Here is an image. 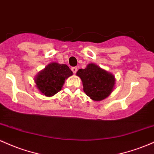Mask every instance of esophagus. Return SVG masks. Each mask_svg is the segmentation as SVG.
<instances>
[{"mask_svg":"<svg viewBox=\"0 0 154 154\" xmlns=\"http://www.w3.org/2000/svg\"><path fill=\"white\" fill-rule=\"evenodd\" d=\"M71 70H72V72H73V73L75 74V73H76V72H77V70H78V68H76V67H72V68H71Z\"/></svg>","mask_w":154,"mask_h":154,"instance_id":"obj_1","label":"esophagus"}]
</instances>
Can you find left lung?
Segmentation results:
<instances>
[{
	"label": "left lung",
	"mask_w": 154,
	"mask_h": 154,
	"mask_svg": "<svg viewBox=\"0 0 154 154\" xmlns=\"http://www.w3.org/2000/svg\"><path fill=\"white\" fill-rule=\"evenodd\" d=\"M82 81L84 91L94 101L104 100L110 94L115 85V77L95 64H89L76 72Z\"/></svg>",
	"instance_id": "8db88e82"
}]
</instances>
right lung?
Segmentation results:
<instances>
[{
    "mask_svg": "<svg viewBox=\"0 0 154 154\" xmlns=\"http://www.w3.org/2000/svg\"><path fill=\"white\" fill-rule=\"evenodd\" d=\"M72 75L67 65L51 63L36 75V87L45 96L51 97L61 90L65 79Z\"/></svg>",
    "mask_w": 154,
    "mask_h": 154,
    "instance_id": "obj_1",
    "label": "right lung"
}]
</instances>
